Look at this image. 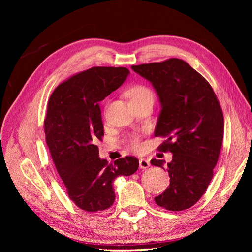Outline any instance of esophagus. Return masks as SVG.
Listing matches in <instances>:
<instances>
[{"label": "esophagus", "instance_id": "1", "mask_svg": "<svg viewBox=\"0 0 252 252\" xmlns=\"http://www.w3.org/2000/svg\"><path fill=\"white\" fill-rule=\"evenodd\" d=\"M139 163H140V168L141 169H146L150 166V162H149V159H147V158H140Z\"/></svg>", "mask_w": 252, "mask_h": 252}]
</instances>
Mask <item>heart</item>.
<instances>
[{
  "instance_id": "obj_1",
  "label": "heart",
  "mask_w": 252,
  "mask_h": 252,
  "mask_svg": "<svg viewBox=\"0 0 252 252\" xmlns=\"http://www.w3.org/2000/svg\"><path fill=\"white\" fill-rule=\"evenodd\" d=\"M129 96L131 102L140 101L145 97H154L151 90L144 85H134L129 89ZM128 146L135 151H140L143 148V144L141 142V135L139 133L130 134L126 140Z\"/></svg>"
}]
</instances>
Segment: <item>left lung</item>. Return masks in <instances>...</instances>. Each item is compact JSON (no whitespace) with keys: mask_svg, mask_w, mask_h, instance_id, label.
<instances>
[{"mask_svg":"<svg viewBox=\"0 0 252 252\" xmlns=\"http://www.w3.org/2000/svg\"><path fill=\"white\" fill-rule=\"evenodd\" d=\"M131 68L157 91L162 110L155 135L166 138L158 149L172 154L166 167L169 187L155 201L170 211L188 209L201 199L213 177L224 136L222 108L207 80L185 61L174 58ZM164 163L151 159V165L165 170Z\"/></svg>","mask_w":252,"mask_h":252,"instance_id":"left-lung-1","label":"left lung"}]
</instances>
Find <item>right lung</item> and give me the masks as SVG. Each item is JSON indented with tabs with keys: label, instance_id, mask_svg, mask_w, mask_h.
I'll return each instance as SVG.
<instances>
[{
	"label": "right lung",
	"instance_id": "right-lung-1",
	"mask_svg": "<svg viewBox=\"0 0 252 252\" xmlns=\"http://www.w3.org/2000/svg\"><path fill=\"white\" fill-rule=\"evenodd\" d=\"M125 67H93L61 83L50 95L44 130L51 158L68 196L79 208H109L116 194L113 181L139 168L134 157L108 164L98 157L96 142L104 135L98 102L125 82Z\"/></svg>",
	"mask_w": 252,
	"mask_h": 252
}]
</instances>
